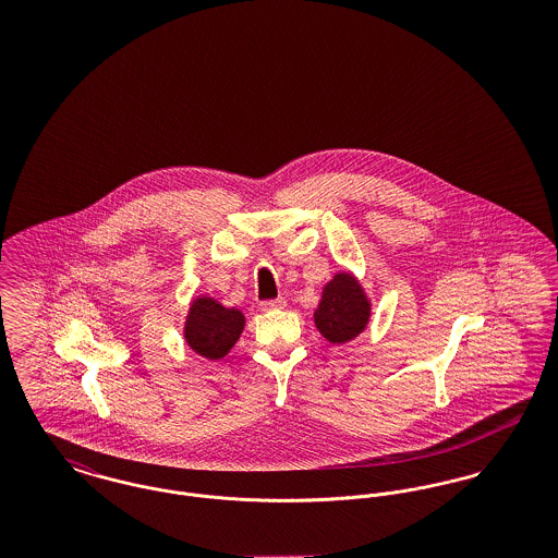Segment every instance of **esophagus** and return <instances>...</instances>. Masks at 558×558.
I'll return each mask as SVG.
<instances>
[{
	"instance_id": "obj_1",
	"label": "esophagus",
	"mask_w": 558,
	"mask_h": 558,
	"mask_svg": "<svg viewBox=\"0 0 558 558\" xmlns=\"http://www.w3.org/2000/svg\"><path fill=\"white\" fill-rule=\"evenodd\" d=\"M287 305V301L282 299V296H278V299H271V301H264L262 303V310L264 312H269V310H282Z\"/></svg>"
}]
</instances>
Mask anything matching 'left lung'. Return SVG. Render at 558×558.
<instances>
[{
  "instance_id": "left-lung-1",
  "label": "left lung",
  "mask_w": 558,
  "mask_h": 558,
  "mask_svg": "<svg viewBox=\"0 0 558 558\" xmlns=\"http://www.w3.org/2000/svg\"><path fill=\"white\" fill-rule=\"evenodd\" d=\"M371 319V301L360 282L341 271L322 291V301L314 314L324 339L330 343H347L355 339Z\"/></svg>"
}]
</instances>
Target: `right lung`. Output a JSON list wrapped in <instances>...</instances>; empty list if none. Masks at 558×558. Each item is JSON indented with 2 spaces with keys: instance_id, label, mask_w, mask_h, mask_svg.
Segmentation results:
<instances>
[{
  "instance_id": "add662e5",
  "label": "right lung",
  "mask_w": 558,
  "mask_h": 558,
  "mask_svg": "<svg viewBox=\"0 0 558 558\" xmlns=\"http://www.w3.org/2000/svg\"><path fill=\"white\" fill-rule=\"evenodd\" d=\"M244 316L234 307H223L211 296H196L187 312L184 337L187 345L207 360H221L239 341Z\"/></svg>"
}]
</instances>
